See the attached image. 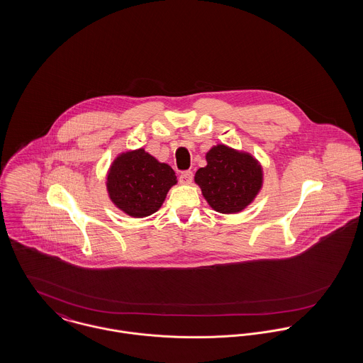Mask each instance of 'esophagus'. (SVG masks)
<instances>
[{
	"label": "esophagus",
	"instance_id": "34e87169",
	"mask_svg": "<svg viewBox=\"0 0 363 363\" xmlns=\"http://www.w3.org/2000/svg\"><path fill=\"white\" fill-rule=\"evenodd\" d=\"M192 179H194V172L192 171H182L181 172V175H179V182L181 184H185V185H188V184H192Z\"/></svg>",
	"mask_w": 363,
	"mask_h": 363
}]
</instances>
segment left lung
<instances>
[{"instance_id": "1", "label": "left lung", "mask_w": 363, "mask_h": 363, "mask_svg": "<svg viewBox=\"0 0 363 363\" xmlns=\"http://www.w3.org/2000/svg\"><path fill=\"white\" fill-rule=\"evenodd\" d=\"M206 159L207 166L197 169L195 181L208 204L223 214L242 211L261 188L259 164L225 145L214 146Z\"/></svg>"}]
</instances>
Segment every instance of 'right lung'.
<instances>
[{
  "label": "right lung",
  "mask_w": 363,
  "mask_h": 363,
  "mask_svg": "<svg viewBox=\"0 0 363 363\" xmlns=\"http://www.w3.org/2000/svg\"><path fill=\"white\" fill-rule=\"evenodd\" d=\"M175 184L174 169L159 163L143 149L118 156L108 175V191L113 203L135 218L156 213L168 189Z\"/></svg>",
  "instance_id": "1"
}]
</instances>
